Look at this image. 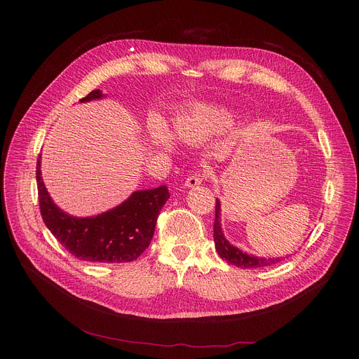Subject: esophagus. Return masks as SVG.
Instances as JSON below:
<instances>
[{
    "instance_id": "34e87169",
    "label": "esophagus",
    "mask_w": 359,
    "mask_h": 359,
    "mask_svg": "<svg viewBox=\"0 0 359 359\" xmlns=\"http://www.w3.org/2000/svg\"><path fill=\"white\" fill-rule=\"evenodd\" d=\"M203 177H205V175H203V173H195V175H192V176H189V177L186 179L184 186H186V187H195V186H199V184L203 182Z\"/></svg>"
}]
</instances>
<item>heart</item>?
Returning <instances> with one entry per match:
<instances>
[{
    "label": "heart",
    "mask_w": 359,
    "mask_h": 359,
    "mask_svg": "<svg viewBox=\"0 0 359 359\" xmlns=\"http://www.w3.org/2000/svg\"><path fill=\"white\" fill-rule=\"evenodd\" d=\"M231 122V115L225 109L198 104L176 118L175 135L183 142L194 144L203 141L211 135L219 134V132L227 129ZM149 135L154 145L160 148H172V138H170L161 121L156 119L151 122Z\"/></svg>",
    "instance_id": "1"
}]
</instances>
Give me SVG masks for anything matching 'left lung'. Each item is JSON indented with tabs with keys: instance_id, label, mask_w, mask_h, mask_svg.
<instances>
[{
	"instance_id": "8db88e82",
	"label": "left lung",
	"mask_w": 359,
	"mask_h": 359,
	"mask_svg": "<svg viewBox=\"0 0 359 359\" xmlns=\"http://www.w3.org/2000/svg\"><path fill=\"white\" fill-rule=\"evenodd\" d=\"M215 221H214V241H215V249L219 255L221 259H225L231 265L237 268H244V269H250V268H263V266H271L273 263H278L280 257H255L248 253H243L240 249L234 248L233 244H230L227 240H225L222 230H221V221H219V212H221V206L219 201L217 199L215 202Z\"/></svg>"
}]
</instances>
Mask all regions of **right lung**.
<instances>
[{
    "instance_id": "right-lung-1",
    "label": "right lung",
    "mask_w": 359,
    "mask_h": 359,
    "mask_svg": "<svg viewBox=\"0 0 359 359\" xmlns=\"http://www.w3.org/2000/svg\"><path fill=\"white\" fill-rule=\"evenodd\" d=\"M100 90H93L80 102L102 99ZM37 195L43 222L53 237L77 259L102 263H123L138 259L149 246L156 222L168 189L137 191L123 203L97 217L77 218L61 211L50 199L41 173V156L36 164Z\"/></svg>"
}]
</instances>
